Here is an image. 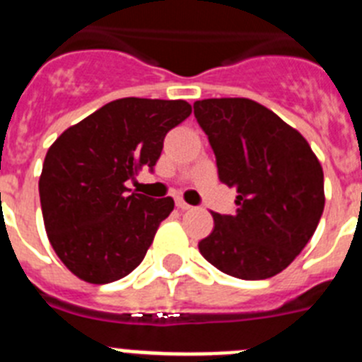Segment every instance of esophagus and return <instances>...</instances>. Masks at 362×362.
Instances as JSON below:
<instances>
[{"mask_svg":"<svg viewBox=\"0 0 362 362\" xmlns=\"http://www.w3.org/2000/svg\"><path fill=\"white\" fill-rule=\"evenodd\" d=\"M175 206H177L179 210H190L192 206L188 203H185L183 199H181V197H177V199H175Z\"/></svg>","mask_w":362,"mask_h":362,"instance_id":"obj_1","label":"esophagus"}]
</instances>
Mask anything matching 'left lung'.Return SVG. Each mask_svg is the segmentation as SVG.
<instances>
[{
	"instance_id": "1",
	"label": "left lung",
	"mask_w": 362,
	"mask_h": 362,
	"mask_svg": "<svg viewBox=\"0 0 362 362\" xmlns=\"http://www.w3.org/2000/svg\"><path fill=\"white\" fill-rule=\"evenodd\" d=\"M194 116L209 136L221 183L238 190V212H212L201 255L238 279L274 277L317 228L325 210L321 163L296 129L252 99H203L194 103Z\"/></svg>"
}]
</instances>
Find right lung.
<instances>
[{
  "instance_id": "obj_1",
  "label": "right lung",
  "mask_w": 362,
  "mask_h": 362,
  "mask_svg": "<svg viewBox=\"0 0 362 362\" xmlns=\"http://www.w3.org/2000/svg\"><path fill=\"white\" fill-rule=\"evenodd\" d=\"M190 114L183 99H116L52 143L41 210L50 245L74 276L107 284L139 267L174 199L129 194L124 183L152 170L166 132Z\"/></svg>"
}]
</instances>
